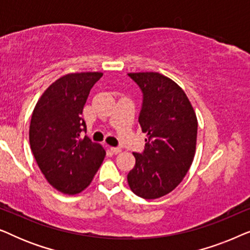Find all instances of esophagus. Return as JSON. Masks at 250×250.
Here are the masks:
<instances>
[{"instance_id": "34e87169", "label": "esophagus", "mask_w": 250, "mask_h": 250, "mask_svg": "<svg viewBox=\"0 0 250 250\" xmlns=\"http://www.w3.org/2000/svg\"><path fill=\"white\" fill-rule=\"evenodd\" d=\"M110 150H111V151L114 152V153H119V152L122 151V149H121V148H116V146H111Z\"/></svg>"}]
</instances>
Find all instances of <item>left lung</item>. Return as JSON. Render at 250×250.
I'll return each instance as SVG.
<instances>
[{
	"instance_id": "left-lung-1",
	"label": "left lung",
	"mask_w": 250,
	"mask_h": 250,
	"mask_svg": "<svg viewBox=\"0 0 250 250\" xmlns=\"http://www.w3.org/2000/svg\"><path fill=\"white\" fill-rule=\"evenodd\" d=\"M143 93L139 123L146 134L143 153L133 152L127 174L131 190L143 199H157L182 182L192 164L198 121L184 91L159 73H129Z\"/></svg>"
}]
</instances>
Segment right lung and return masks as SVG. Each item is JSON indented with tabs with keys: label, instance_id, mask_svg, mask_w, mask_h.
<instances>
[{
	"label": "right lung",
	"instance_id": "obj_1",
	"mask_svg": "<svg viewBox=\"0 0 250 250\" xmlns=\"http://www.w3.org/2000/svg\"><path fill=\"white\" fill-rule=\"evenodd\" d=\"M102 73H73L58 78L34 108L29 143L41 172L51 186L77 194L90 186L105 157V150L87 136L82 112L91 88Z\"/></svg>",
	"mask_w": 250,
	"mask_h": 250
}]
</instances>
